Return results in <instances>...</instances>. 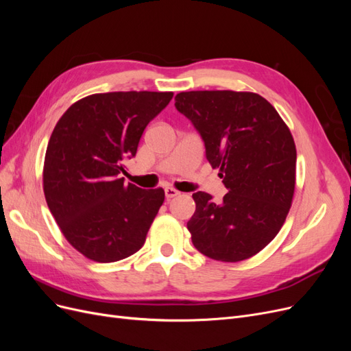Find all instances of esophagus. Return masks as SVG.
I'll list each match as a JSON object with an SVG mask.
<instances>
[{
	"instance_id": "1",
	"label": "esophagus",
	"mask_w": 351,
	"mask_h": 351,
	"mask_svg": "<svg viewBox=\"0 0 351 351\" xmlns=\"http://www.w3.org/2000/svg\"><path fill=\"white\" fill-rule=\"evenodd\" d=\"M178 195V192L176 189H173V187H167L165 189V197L167 199H173V197H176Z\"/></svg>"
}]
</instances>
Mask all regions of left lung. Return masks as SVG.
I'll return each mask as SVG.
<instances>
[{"label": "left lung", "instance_id": "8db88e82", "mask_svg": "<svg viewBox=\"0 0 351 351\" xmlns=\"http://www.w3.org/2000/svg\"><path fill=\"white\" fill-rule=\"evenodd\" d=\"M176 108L200 133L228 190L218 204L193 193L187 228L195 247L215 261H246L278 234L293 204L297 154L289 125L254 92H180Z\"/></svg>", "mask_w": 351, "mask_h": 351}]
</instances>
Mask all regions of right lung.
<instances>
[{
  "label": "right lung",
  "mask_w": 351,
  "mask_h": 351,
  "mask_svg": "<svg viewBox=\"0 0 351 351\" xmlns=\"http://www.w3.org/2000/svg\"><path fill=\"white\" fill-rule=\"evenodd\" d=\"M173 95L93 93L74 102L52 130L42 174L45 199L66 240L84 258L117 262L145 244L164 189L124 184L120 174Z\"/></svg>",
  "instance_id": "obj_1"
}]
</instances>
